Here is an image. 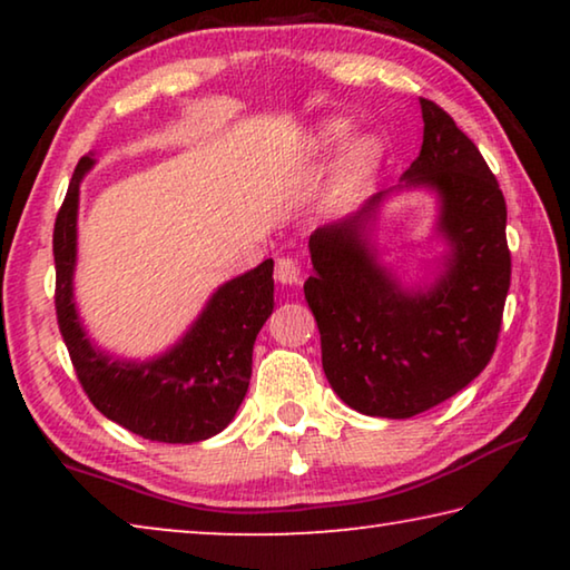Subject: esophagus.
I'll list each match as a JSON object with an SVG mask.
<instances>
[{"label": "esophagus", "instance_id": "1", "mask_svg": "<svg viewBox=\"0 0 570 570\" xmlns=\"http://www.w3.org/2000/svg\"><path fill=\"white\" fill-rule=\"evenodd\" d=\"M274 276L278 284H298L302 282V264L296 262L294 256H282L276 258V268H274Z\"/></svg>", "mask_w": 570, "mask_h": 570}]
</instances>
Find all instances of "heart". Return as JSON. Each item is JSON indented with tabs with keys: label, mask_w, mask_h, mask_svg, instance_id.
Returning <instances> with one entry per match:
<instances>
[{
	"label": "heart",
	"mask_w": 570,
	"mask_h": 570,
	"mask_svg": "<svg viewBox=\"0 0 570 570\" xmlns=\"http://www.w3.org/2000/svg\"><path fill=\"white\" fill-rule=\"evenodd\" d=\"M352 135V122L344 120V118H332V120H324L320 125V132H316V146L322 150H334V148H342L346 140H350ZM382 158V146L377 138H360L346 153V176L352 180H362L370 176V173L377 168V163Z\"/></svg>",
	"instance_id": "b5f03b06"
}]
</instances>
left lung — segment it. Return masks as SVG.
I'll use <instances>...</instances> for the list:
<instances>
[{"label":"left lung","mask_w":570,"mask_h":570,"mask_svg":"<svg viewBox=\"0 0 570 570\" xmlns=\"http://www.w3.org/2000/svg\"><path fill=\"white\" fill-rule=\"evenodd\" d=\"M422 105V150L404 186L440 193L448 272L428 292H407L377 266L364 230L384 193L360 214L308 238L314 276L304 296L322 334V366L352 410L407 420L450 400L485 370L495 352L510 288L505 198L455 120Z\"/></svg>","instance_id":"obj_1"}]
</instances>
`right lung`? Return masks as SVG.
<instances>
[{
  "label": "right lung",
  "instance_id": "obj_1",
  "mask_svg": "<svg viewBox=\"0 0 570 570\" xmlns=\"http://www.w3.org/2000/svg\"><path fill=\"white\" fill-rule=\"evenodd\" d=\"M90 168V156L77 163L52 234L55 312L77 380L95 407L132 435L170 445L214 438L246 397L256 334L274 312V262L220 286L168 354L146 364L110 362L92 350L72 302L77 196Z\"/></svg>",
  "mask_w": 570,
  "mask_h": 570
}]
</instances>
